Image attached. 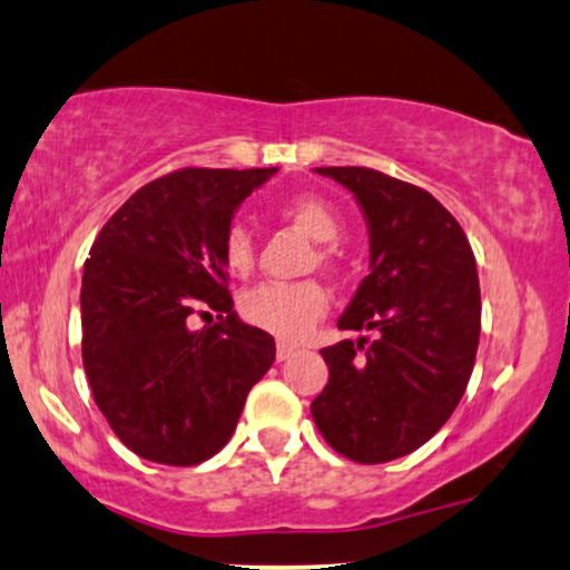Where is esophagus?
<instances>
[{
  "label": "esophagus",
  "instance_id": "1",
  "mask_svg": "<svg viewBox=\"0 0 570 570\" xmlns=\"http://www.w3.org/2000/svg\"><path fill=\"white\" fill-rule=\"evenodd\" d=\"M294 352H297V347H294V344H289V342H278L276 344V357H278V363H284V360H289Z\"/></svg>",
  "mask_w": 570,
  "mask_h": 570
}]
</instances>
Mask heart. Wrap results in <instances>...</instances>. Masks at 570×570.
I'll list each match as a JSON object with an SVG mask.
<instances>
[{
	"mask_svg": "<svg viewBox=\"0 0 570 570\" xmlns=\"http://www.w3.org/2000/svg\"><path fill=\"white\" fill-rule=\"evenodd\" d=\"M284 215L313 236L315 242H336L342 234V218L328 202L318 197H294L284 205ZM334 247L321 249V261L331 263ZM223 263L236 276H247L255 268V244L242 223L228 226L223 236ZM328 309V292L318 281L294 284H257L239 297L242 318L252 326L271 331L281 338H302Z\"/></svg>",
	"mask_w": 570,
	"mask_h": 570,
	"instance_id": "1",
	"label": "heart"
}]
</instances>
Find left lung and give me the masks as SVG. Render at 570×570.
I'll return each instance as SVG.
<instances>
[{
  "label": "left lung",
  "instance_id": "8db88e82",
  "mask_svg": "<svg viewBox=\"0 0 570 570\" xmlns=\"http://www.w3.org/2000/svg\"><path fill=\"white\" fill-rule=\"evenodd\" d=\"M355 194L371 273L336 326L373 331L321 350L328 384L309 405L338 455L376 465L426 444L463 397L479 350L476 257L421 186L373 168H315Z\"/></svg>",
  "mask_w": 570,
  "mask_h": 570
}]
</instances>
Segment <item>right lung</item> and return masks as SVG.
<instances>
[{
  "label": "right lung",
  "instance_id": "1",
  "mask_svg": "<svg viewBox=\"0 0 570 570\" xmlns=\"http://www.w3.org/2000/svg\"><path fill=\"white\" fill-rule=\"evenodd\" d=\"M276 168H184L141 186L83 265V371L115 436L144 460L197 465L232 439L276 342L234 313L223 236ZM215 312L191 332V314Z\"/></svg>",
  "mask_w": 570,
  "mask_h": 570
}]
</instances>
